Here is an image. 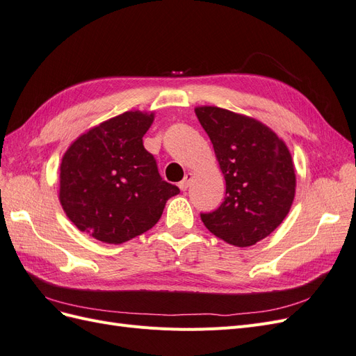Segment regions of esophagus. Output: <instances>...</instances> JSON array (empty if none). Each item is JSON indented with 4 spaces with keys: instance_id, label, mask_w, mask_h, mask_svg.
I'll return each instance as SVG.
<instances>
[{
    "instance_id": "obj_1",
    "label": "esophagus",
    "mask_w": 356,
    "mask_h": 356,
    "mask_svg": "<svg viewBox=\"0 0 356 356\" xmlns=\"http://www.w3.org/2000/svg\"><path fill=\"white\" fill-rule=\"evenodd\" d=\"M190 181H191V174H187L186 177H184V179H182L181 182H179V188L182 190V191H186L187 188H188V186H190Z\"/></svg>"
}]
</instances>
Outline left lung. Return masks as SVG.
Returning <instances> with one entry per match:
<instances>
[{"mask_svg": "<svg viewBox=\"0 0 356 356\" xmlns=\"http://www.w3.org/2000/svg\"><path fill=\"white\" fill-rule=\"evenodd\" d=\"M196 115L225 179L224 202L200 218L224 242L255 245L284 221L293 204V159L281 139L254 118L218 106H199Z\"/></svg>", "mask_w": 356, "mask_h": 356, "instance_id": "1", "label": "left lung"}]
</instances>
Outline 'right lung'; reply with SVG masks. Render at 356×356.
<instances>
[{
  "label": "right lung",
  "instance_id": "right-lung-1",
  "mask_svg": "<svg viewBox=\"0 0 356 356\" xmlns=\"http://www.w3.org/2000/svg\"><path fill=\"white\" fill-rule=\"evenodd\" d=\"M153 114L127 111L74 141L60 163L59 199L79 230L105 243H123L160 220L179 193L163 181L143 144Z\"/></svg>",
  "mask_w": 356,
  "mask_h": 356
}]
</instances>
